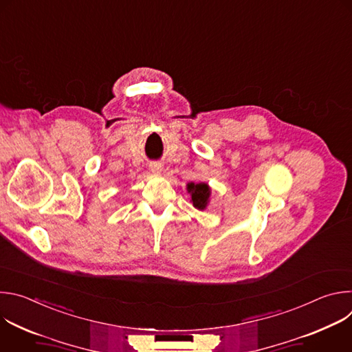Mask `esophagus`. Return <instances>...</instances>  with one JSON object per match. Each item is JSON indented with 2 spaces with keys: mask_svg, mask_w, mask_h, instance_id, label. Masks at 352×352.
<instances>
[{
  "mask_svg": "<svg viewBox=\"0 0 352 352\" xmlns=\"http://www.w3.org/2000/svg\"><path fill=\"white\" fill-rule=\"evenodd\" d=\"M148 168H150V171H152L156 175L162 174V171H163V166L160 163H152V164L148 166Z\"/></svg>",
  "mask_w": 352,
  "mask_h": 352,
  "instance_id": "esophagus-1",
  "label": "esophagus"
}]
</instances>
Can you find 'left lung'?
<instances>
[{
  "label": "left lung",
  "mask_w": 352,
  "mask_h": 352,
  "mask_svg": "<svg viewBox=\"0 0 352 352\" xmlns=\"http://www.w3.org/2000/svg\"><path fill=\"white\" fill-rule=\"evenodd\" d=\"M186 190L190 196V204L193 205L195 209L197 210H206L210 202V196H212V189L208 184L205 182H189L186 184Z\"/></svg>",
  "instance_id": "left-lung-1"
}]
</instances>
